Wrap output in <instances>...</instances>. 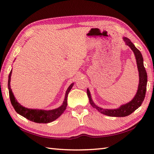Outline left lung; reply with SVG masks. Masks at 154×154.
I'll return each instance as SVG.
<instances>
[{
    "instance_id": "left-lung-1",
    "label": "left lung",
    "mask_w": 154,
    "mask_h": 154,
    "mask_svg": "<svg viewBox=\"0 0 154 154\" xmlns=\"http://www.w3.org/2000/svg\"><path fill=\"white\" fill-rule=\"evenodd\" d=\"M123 40L125 42V44L127 45H128L130 49L133 51L136 57L137 66H138L139 73V84L138 91H137V93L134 97L130 102L126 104H122V105H121L118 109H106L97 106L92 100L89 89H87V96L89 97V103L91 104V106L94 108V109H96L100 113L105 114V115L109 116L124 117L130 115V114L134 112L137 109H138L141 106L143 100H144L146 95L147 81H148L147 77H148V76H147V73L145 69V67L143 66V60L142 55L141 52L135 47V45H134V44L131 42V41L128 38L123 37Z\"/></svg>"
}]
</instances>
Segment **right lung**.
<instances>
[{
	"instance_id": "add662e5",
	"label": "right lung",
	"mask_w": 154,
	"mask_h": 154,
	"mask_svg": "<svg viewBox=\"0 0 154 154\" xmlns=\"http://www.w3.org/2000/svg\"><path fill=\"white\" fill-rule=\"evenodd\" d=\"M12 75V70L10 72V74L8 75V88L9 91V96L10 99H11V102L12 106L14 107L16 112L18 114H20L21 116H24L28 120L32 121V122H36V123H50L53 122L55 120H56L57 118L60 117L62 114L63 113L64 111L66 109V107L67 105V97L68 94L71 91V88L73 87V84H71L69 86L68 89L65 93V99L63 102V104L61 106H60L57 109H53V110H39V109H28L23 106L20 104L17 100L16 99L14 94L12 91L11 88V78Z\"/></svg>"
}]
</instances>
